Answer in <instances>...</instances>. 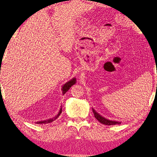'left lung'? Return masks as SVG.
I'll return each mask as SVG.
<instances>
[{"instance_id":"obj_1","label":"left lung","mask_w":157,"mask_h":157,"mask_svg":"<svg viewBox=\"0 0 157 157\" xmlns=\"http://www.w3.org/2000/svg\"><path fill=\"white\" fill-rule=\"evenodd\" d=\"M92 111L93 113H94L95 118L98 120V121L102 123V124H105V125H119L121 123V122H119V121H111V120H109V119H106L105 117H103L101 115H100L98 113H96L94 109H92Z\"/></svg>"}]
</instances>
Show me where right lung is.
<instances>
[{
	"instance_id": "1",
	"label": "right lung",
	"mask_w": 157,
	"mask_h": 157,
	"mask_svg": "<svg viewBox=\"0 0 157 157\" xmlns=\"http://www.w3.org/2000/svg\"><path fill=\"white\" fill-rule=\"evenodd\" d=\"M75 82H76L75 78H73V79H71V80H70L69 82H67L66 84L63 86V88H62L63 94H65L66 92H67V91L69 90L70 89V88H71L73 85H74V84H75ZM61 112H62V109H60V111H59V114H58L57 115H56V116L55 117L52 118V119H48V120H46V121H39V122H37V123H38V124H44V123H51V122L54 121V120H55L56 118H57L60 115V114H61Z\"/></svg>"
}]
</instances>
